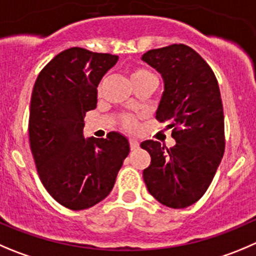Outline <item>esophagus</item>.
Masks as SVG:
<instances>
[{"label": "esophagus", "instance_id": "34e87169", "mask_svg": "<svg viewBox=\"0 0 256 256\" xmlns=\"http://www.w3.org/2000/svg\"><path fill=\"white\" fill-rule=\"evenodd\" d=\"M130 150H137L138 147H140V143H138L137 140H134V138H130Z\"/></svg>", "mask_w": 256, "mask_h": 256}]
</instances>
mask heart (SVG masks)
<instances>
[{"label":"heart","instance_id":"b5f03b06","mask_svg":"<svg viewBox=\"0 0 256 256\" xmlns=\"http://www.w3.org/2000/svg\"><path fill=\"white\" fill-rule=\"evenodd\" d=\"M147 76H152L150 72H148L147 70H143V69H136L130 72V82H134V80L138 79H143V78H147ZM123 126L126 130H134L137 128V119L136 116H126L123 118Z\"/></svg>","mask_w":256,"mask_h":256}]
</instances>
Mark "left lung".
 Returning <instances> with one entry per match:
<instances>
[{
  "instance_id": "1",
  "label": "left lung",
  "mask_w": 256,
  "mask_h": 256,
  "mask_svg": "<svg viewBox=\"0 0 256 256\" xmlns=\"http://www.w3.org/2000/svg\"><path fill=\"white\" fill-rule=\"evenodd\" d=\"M142 60L162 75L164 92L156 119L168 123L176 140L172 148L157 140L140 143L150 154L143 180L158 202L184 208L204 196L225 150L218 79L208 62L184 44L153 48Z\"/></svg>"
}]
</instances>
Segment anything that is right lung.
<instances>
[{
	"label": "right lung",
	"instance_id": "right-lung-1",
	"mask_svg": "<svg viewBox=\"0 0 256 256\" xmlns=\"http://www.w3.org/2000/svg\"><path fill=\"white\" fill-rule=\"evenodd\" d=\"M116 62V55L70 48L41 70L34 85L31 152L46 191L70 210L106 198L130 153L128 140L116 132L106 138L82 136L85 113L96 106V88Z\"/></svg>",
	"mask_w": 256,
	"mask_h": 256
}]
</instances>
